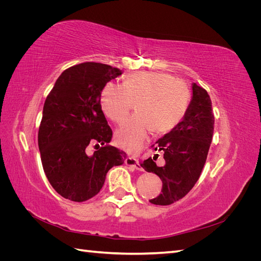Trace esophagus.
<instances>
[{"instance_id": "obj_1", "label": "esophagus", "mask_w": 261, "mask_h": 261, "mask_svg": "<svg viewBox=\"0 0 261 261\" xmlns=\"http://www.w3.org/2000/svg\"><path fill=\"white\" fill-rule=\"evenodd\" d=\"M125 164L128 165V167L132 168V169H135V170H138V171H143V169H141V167H140L139 163H138V160L135 159V158H133V156H127V158H126V159H125Z\"/></svg>"}]
</instances>
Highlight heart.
Returning a JSON list of instances; mask_svg holds the SVG:
<instances>
[{"instance_id": "1", "label": "heart", "mask_w": 261, "mask_h": 261, "mask_svg": "<svg viewBox=\"0 0 261 261\" xmlns=\"http://www.w3.org/2000/svg\"><path fill=\"white\" fill-rule=\"evenodd\" d=\"M192 93L188 85L164 72H135L123 84L108 82L100 92L102 111L123 125L135 108L139 112L117 134V143L126 151L136 153L145 146L150 133L164 134L183 120Z\"/></svg>"}]
</instances>
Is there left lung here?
<instances>
[{"mask_svg": "<svg viewBox=\"0 0 261 261\" xmlns=\"http://www.w3.org/2000/svg\"><path fill=\"white\" fill-rule=\"evenodd\" d=\"M215 116L206 89L193 84V98L184 118L170 133L152 145L163 152L164 163L156 164L159 154L140 162L147 172L162 180L161 194L149 201L168 206L185 197L199 179L213 136Z\"/></svg>", "mask_w": 261, "mask_h": 261, "instance_id": "left-lung-1", "label": "left lung"}]
</instances>
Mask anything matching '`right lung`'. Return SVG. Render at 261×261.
Instances as JSON below:
<instances>
[{
	"instance_id": "obj_1",
	"label": "right lung",
	"mask_w": 261,
	"mask_h": 261,
	"mask_svg": "<svg viewBox=\"0 0 261 261\" xmlns=\"http://www.w3.org/2000/svg\"><path fill=\"white\" fill-rule=\"evenodd\" d=\"M120 75L122 70L102 63H81L61 74L45 99L39 150L48 180L66 199L92 198L108 171L124 163L126 153L109 145L112 129L100 105L102 87ZM93 144L99 149L89 155Z\"/></svg>"
}]
</instances>
